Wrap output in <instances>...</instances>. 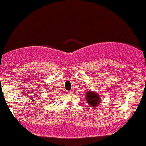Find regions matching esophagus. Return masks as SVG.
<instances>
[{
    "label": "esophagus",
    "mask_w": 146,
    "mask_h": 146,
    "mask_svg": "<svg viewBox=\"0 0 146 146\" xmlns=\"http://www.w3.org/2000/svg\"><path fill=\"white\" fill-rule=\"evenodd\" d=\"M73 93V90H69V91H68V93H70V94H71V93Z\"/></svg>",
    "instance_id": "34e87169"
}]
</instances>
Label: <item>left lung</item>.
<instances>
[{"mask_svg":"<svg viewBox=\"0 0 146 146\" xmlns=\"http://www.w3.org/2000/svg\"><path fill=\"white\" fill-rule=\"evenodd\" d=\"M86 100L90 107L98 106L102 102V96L96 92L89 90L86 93Z\"/></svg>","mask_w":146,"mask_h":146,"instance_id":"left-lung-1","label":"left lung"}]
</instances>
